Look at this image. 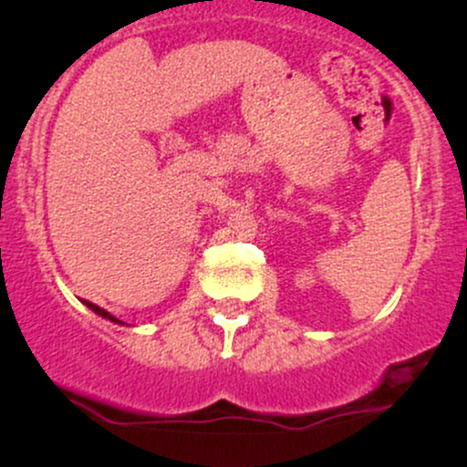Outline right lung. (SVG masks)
<instances>
[{
	"label": "right lung",
	"instance_id": "obj_1",
	"mask_svg": "<svg viewBox=\"0 0 467 467\" xmlns=\"http://www.w3.org/2000/svg\"><path fill=\"white\" fill-rule=\"evenodd\" d=\"M84 305H87L88 308H91V311H95L98 313V316H102L104 319H110V322H115V324H123V322H119V319H117L115 316H110L109 311H104L102 306H98V305H93V302H88V300H84Z\"/></svg>",
	"mask_w": 467,
	"mask_h": 467
}]
</instances>
